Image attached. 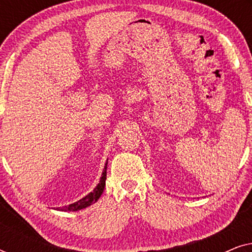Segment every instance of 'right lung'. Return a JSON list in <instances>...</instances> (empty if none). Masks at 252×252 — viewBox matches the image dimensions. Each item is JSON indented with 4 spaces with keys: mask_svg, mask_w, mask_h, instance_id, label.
Segmentation results:
<instances>
[{
    "mask_svg": "<svg viewBox=\"0 0 252 252\" xmlns=\"http://www.w3.org/2000/svg\"><path fill=\"white\" fill-rule=\"evenodd\" d=\"M106 166H108V161L105 163V166H104V170H103L101 180H99L98 185L96 186L94 190H93L92 192H89L87 196H85V197L81 198L80 201L75 202V203H73V204H70L67 206H63V208H61L58 210H62V211H78V210L85 209V208H87V206L92 205L93 203L97 202V199L101 197L102 192H103V190H104V187H105Z\"/></svg>",
    "mask_w": 252,
    "mask_h": 252,
    "instance_id": "obj_1",
    "label": "right lung"
}]
</instances>
